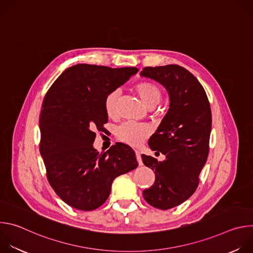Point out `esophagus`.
Wrapping results in <instances>:
<instances>
[{
	"label": "esophagus",
	"mask_w": 253,
	"mask_h": 253,
	"mask_svg": "<svg viewBox=\"0 0 253 253\" xmlns=\"http://www.w3.org/2000/svg\"><path fill=\"white\" fill-rule=\"evenodd\" d=\"M135 154H136V158H137L139 165H142L143 163H142V159H141V152L138 150H135Z\"/></svg>",
	"instance_id": "1"
}]
</instances>
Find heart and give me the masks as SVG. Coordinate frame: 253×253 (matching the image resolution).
Masks as SVG:
<instances>
[{
    "mask_svg": "<svg viewBox=\"0 0 253 253\" xmlns=\"http://www.w3.org/2000/svg\"><path fill=\"white\" fill-rule=\"evenodd\" d=\"M135 92L140 97L142 102L148 108H154L161 99V89L152 82H140L134 87ZM118 92H110L105 97L104 108L105 112L109 117L117 115ZM151 134V128L146 124H139L134 122L123 123L116 132L117 138L131 146H139Z\"/></svg>",
    "mask_w": 253,
    "mask_h": 253,
    "instance_id": "1",
    "label": "heart"
}]
</instances>
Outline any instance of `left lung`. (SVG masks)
Here are the masks:
<instances>
[{
  "mask_svg": "<svg viewBox=\"0 0 253 253\" xmlns=\"http://www.w3.org/2000/svg\"><path fill=\"white\" fill-rule=\"evenodd\" d=\"M141 76L162 84L170 98L169 110L148 142L166 158L159 162L141 156L155 173L153 185L143 190V197L151 206L167 210L183 203L198 187L209 153L210 104L199 81L181 66L145 67Z\"/></svg>",
  "mask_w": 253,
  "mask_h": 253,
  "instance_id": "1",
  "label": "left lung"
}]
</instances>
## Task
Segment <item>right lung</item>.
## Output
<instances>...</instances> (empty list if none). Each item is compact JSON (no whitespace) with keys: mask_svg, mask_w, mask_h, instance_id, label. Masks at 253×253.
Here are the masks:
<instances>
[{"mask_svg":"<svg viewBox=\"0 0 253 253\" xmlns=\"http://www.w3.org/2000/svg\"><path fill=\"white\" fill-rule=\"evenodd\" d=\"M138 69L78 64L65 70L46 93L40 113V153L47 179L68 205L83 211L100 207L113 180L138 166L132 148L116 143L106 152L92 144L108 122L104 100Z\"/></svg>","mask_w":253,"mask_h":253,"instance_id":"right-lung-1","label":"right lung"}]
</instances>
